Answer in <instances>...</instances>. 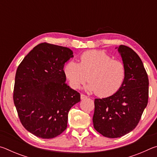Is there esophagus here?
Listing matches in <instances>:
<instances>
[{"mask_svg":"<svg viewBox=\"0 0 157 157\" xmlns=\"http://www.w3.org/2000/svg\"><path fill=\"white\" fill-rule=\"evenodd\" d=\"M80 98H81V100H84V99H85V98H86L87 97H86V95H85L84 94H81Z\"/></svg>","mask_w":157,"mask_h":157,"instance_id":"esophagus-1","label":"esophagus"}]
</instances>
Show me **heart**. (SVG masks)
<instances>
[{
  "label": "heart",
  "mask_w": 157,
  "mask_h": 157,
  "mask_svg": "<svg viewBox=\"0 0 157 157\" xmlns=\"http://www.w3.org/2000/svg\"><path fill=\"white\" fill-rule=\"evenodd\" d=\"M63 73L73 89H79L87 79L85 89L100 97H107L121 88L126 75L124 63L113 59L101 50H91L82 54L79 63L69 61L63 67Z\"/></svg>",
  "instance_id": "1"
}]
</instances>
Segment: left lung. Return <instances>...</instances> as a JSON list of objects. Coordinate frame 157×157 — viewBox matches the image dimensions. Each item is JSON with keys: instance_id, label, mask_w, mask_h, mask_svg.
Masks as SVG:
<instances>
[{"instance_id": "1", "label": "left lung", "mask_w": 157, "mask_h": 157, "mask_svg": "<svg viewBox=\"0 0 157 157\" xmlns=\"http://www.w3.org/2000/svg\"><path fill=\"white\" fill-rule=\"evenodd\" d=\"M118 50L125 66V78L116 94L95 99L93 117L95 129L111 139L123 136L137 126L147 107L149 94L147 74L139 55L124 45Z\"/></svg>"}]
</instances>
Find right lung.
Wrapping results in <instances>:
<instances>
[{
	"instance_id": "add662e5",
	"label": "right lung",
	"mask_w": 157,
	"mask_h": 157,
	"mask_svg": "<svg viewBox=\"0 0 157 157\" xmlns=\"http://www.w3.org/2000/svg\"><path fill=\"white\" fill-rule=\"evenodd\" d=\"M66 47L37 45L18 66L13 99L23 126L36 136L53 139L67 127L69 110L80 94L68 86L63 66L73 57Z\"/></svg>"
}]
</instances>
